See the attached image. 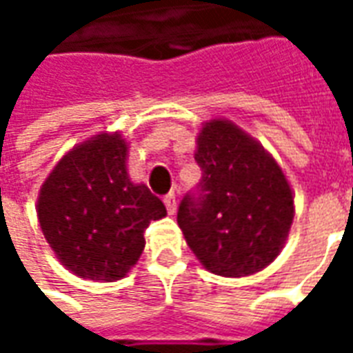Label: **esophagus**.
<instances>
[{"instance_id": "obj_1", "label": "esophagus", "mask_w": 353, "mask_h": 353, "mask_svg": "<svg viewBox=\"0 0 353 353\" xmlns=\"http://www.w3.org/2000/svg\"><path fill=\"white\" fill-rule=\"evenodd\" d=\"M164 204H166V210H168L170 215L176 214V194L174 192H168L166 196H164Z\"/></svg>"}]
</instances>
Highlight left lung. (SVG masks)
I'll return each mask as SVG.
<instances>
[{
  "label": "left lung",
  "mask_w": 353,
  "mask_h": 353,
  "mask_svg": "<svg viewBox=\"0 0 353 353\" xmlns=\"http://www.w3.org/2000/svg\"><path fill=\"white\" fill-rule=\"evenodd\" d=\"M196 145L202 179L179 202L177 225L210 272H259L278 257L293 223L288 179L263 145L229 121L204 124Z\"/></svg>",
  "instance_id": "obj_1"
}]
</instances>
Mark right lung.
I'll return each instance as SVG.
<instances>
[{
  "label": "right lung",
  "mask_w": 353,
  "mask_h": 353,
  "mask_svg": "<svg viewBox=\"0 0 353 353\" xmlns=\"http://www.w3.org/2000/svg\"><path fill=\"white\" fill-rule=\"evenodd\" d=\"M121 134H98L73 147L50 172L37 200V217L60 263L81 278L121 280L145 248L149 223L166 208L126 172Z\"/></svg>",
  "instance_id": "right-lung-1"
}]
</instances>
